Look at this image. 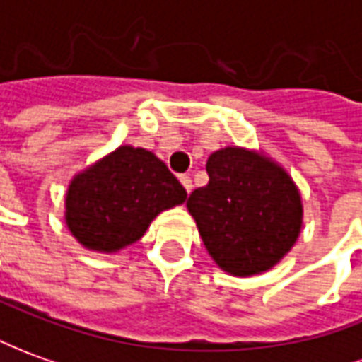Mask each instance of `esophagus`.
Here are the masks:
<instances>
[{
  "mask_svg": "<svg viewBox=\"0 0 362 362\" xmlns=\"http://www.w3.org/2000/svg\"><path fill=\"white\" fill-rule=\"evenodd\" d=\"M179 181H181V185L185 187L187 193H191V189H193V181H191V177H189V175H181V177H179Z\"/></svg>",
  "mask_w": 362,
  "mask_h": 362,
  "instance_id": "esophagus-1",
  "label": "esophagus"
}]
</instances>
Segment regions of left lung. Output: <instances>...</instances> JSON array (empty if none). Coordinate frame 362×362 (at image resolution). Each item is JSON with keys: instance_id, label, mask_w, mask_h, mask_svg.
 <instances>
[{"instance_id": "left-lung-1", "label": "left lung", "mask_w": 362, "mask_h": 362, "mask_svg": "<svg viewBox=\"0 0 362 362\" xmlns=\"http://www.w3.org/2000/svg\"><path fill=\"white\" fill-rule=\"evenodd\" d=\"M209 183L187 209L213 260L233 276L270 270L301 230V197L278 163L256 151L224 148L206 161Z\"/></svg>"}]
</instances>
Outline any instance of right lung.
I'll use <instances>...</instances> for the list:
<instances>
[{"mask_svg":"<svg viewBox=\"0 0 362 362\" xmlns=\"http://www.w3.org/2000/svg\"><path fill=\"white\" fill-rule=\"evenodd\" d=\"M187 191L151 151L122 146L74 177L66 191V226L96 252L139 240L161 211L181 205Z\"/></svg>","mask_w":362,"mask_h":362,"instance_id":"1","label":"right lung"}]
</instances>
